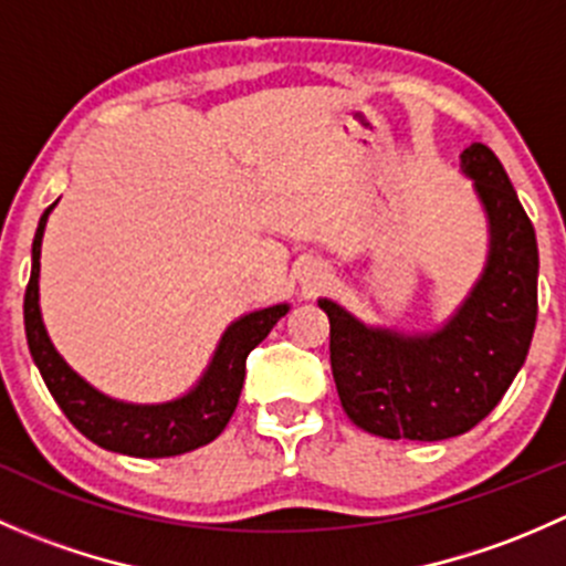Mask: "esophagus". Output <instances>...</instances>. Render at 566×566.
I'll return each mask as SVG.
<instances>
[{"mask_svg": "<svg viewBox=\"0 0 566 566\" xmlns=\"http://www.w3.org/2000/svg\"><path fill=\"white\" fill-rule=\"evenodd\" d=\"M325 276H328V273H325L323 268L310 265L304 271V279H301V282H304V290H319L325 284Z\"/></svg>", "mask_w": 566, "mask_h": 566, "instance_id": "34e87169", "label": "esophagus"}]
</instances>
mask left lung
<instances>
[{"label": "left lung", "instance_id": "8db88e82", "mask_svg": "<svg viewBox=\"0 0 566 566\" xmlns=\"http://www.w3.org/2000/svg\"><path fill=\"white\" fill-rule=\"evenodd\" d=\"M460 169L488 219V260L447 323L408 334L317 301L331 323V373L347 419L391 441H447L476 427L521 373L534 336V227L490 147H465Z\"/></svg>", "mask_w": 566, "mask_h": 566}]
</instances>
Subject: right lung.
I'll return each instance as SVG.
<instances>
[{
  "mask_svg": "<svg viewBox=\"0 0 566 566\" xmlns=\"http://www.w3.org/2000/svg\"><path fill=\"white\" fill-rule=\"evenodd\" d=\"M56 205V202H54ZM45 208L32 241V273L24 295V328L32 361L51 397L71 424L106 452L128 458H175L216 441L230 424L247 378V356L290 312V304L254 310L227 325L213 358L197 384L167 402H125L98 391L56 353L40 315V247L49 213Z\"/></svg>",
  "mask_w": 566,
  "mask_h": 566,
  "instance_id": "add662e5",
  "label": "right lung"
}]
</instances>
